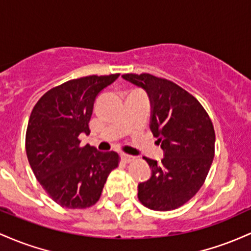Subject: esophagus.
I'll list each match as a JSON object with an SVG mask.
<instances>
[{"mask_svg":"<svg viewBox=\"0 0 251 251\" xmlns=\"http://www.w3.org/2000/svg\"><path fill=\"white\" fill-rule=\"evenodd\" d=\"M122 160H123V161H125L126 163H129V162L134 161L135 156H133V155H128V154H122Z\"/></svg>","mask_w":251,"mask_h":251,"instance_id":"34e87169","label":"esophagus"}]
</instances>
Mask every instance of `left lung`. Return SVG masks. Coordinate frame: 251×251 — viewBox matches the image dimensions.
<instances>
[{
    "instance_id": "left-lung-1",
    "label": "left lung",
    "mask_w": 251,
    "mask_h": 251,
    "mask_svg": "<svg viewBox=\"0 0 251 251\" xmlns=\"http://www.w3.org/2000/svg\"><path fill=\"white\" fill-rule=\"evenodd\" d=\"M122 77L147 91L151 130L165 153L160 163L145 157L151 176L139 184V201L154 211L178 209L201 190L212 165V121L198 100L173 81L149 73Z\"/></svg>"
}]
</instances>
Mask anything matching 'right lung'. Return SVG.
<instances>
[{
  "label": "right lung",
  "instance_id": "right-lung-1",
  "mask_svg": "<svg viewBox=\"0 0 251 251\" xmlns=\"http://www.w3.org/2000/svg\"><path fill=\"white\" fill-rule=\"evenodd\" d=\"M120 73L88 75L49 90L33 108L26 131V153L35 178L57 204L86 209L100 201L104 184L120 163L116 151L80 146L97 95Z\"/></svg>",
  "mask_w": 251,
  "mask_h": 251
}]
</instances>
